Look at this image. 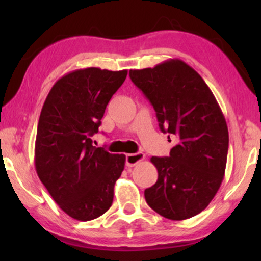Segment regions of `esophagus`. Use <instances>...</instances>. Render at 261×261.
Wrapping results in <instances>:
<instances>
[{
  "label": "esophagus",
  "mask_w": 261,
  "mask_h": 261,
  "mask_svg": "<svg viewBox=\"0 0 261 261\" xmlns=\"http://www.w3.org/2000/svg\"><path fill=\"white\" fill-rule=\"evenodd\" d=\"M144 159H145V154L141 152L133 153V154H127L126 155V165L128 167H133L134 165H137L138 163L142 162Z\"/></svg>",
  "instance_id": "obj_1"
}]
</instances>
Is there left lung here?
I'll use <instances>...</instances> for the list:
<instances>
[{"label":"left lung","mask_w":261,"mask_h":261,"mask_svg":"<svg viewBox=\"0 0 261 261\" xmlns=\"http://www.w3.org/2000/svg\"><path fill=\"white\" fill-rule=\"evenodd\" d=\"M130 80L152 103L164 133L176 135L170 156H152L158 180L147 204L169 220L190 219L215 197L227 165L226 119L203 78L180 59L130 70Z\"/></svg>","instance_id":"1"}]
</instances>
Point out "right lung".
Here are the masks:
<instances>
[{
    "label": "right lung",
    "mask_w": 261,
    "mask_h": 261,
    "mask_svg": "<svg viewBox=\"0 0 261 261\" xmlns=\"http://www.w3.org/2000/svg\"><path fill=\"white\" fill-rule=\"evenodd\" d=\"M127 73L99 67L74 70L56 82L42 106L35 170L59 208L74 220L97 219L112 206L126 155L95 147L91 137Z\"/></svg>",
    "instance_id": "obj_1"
}]
</instances>
